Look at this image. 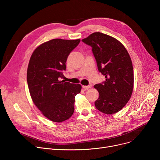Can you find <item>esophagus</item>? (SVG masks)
Instances as JSON below:
<instances>
[{"label": "esophagus", "mask_w": 160, "mask_h": 160, "mask_svg": "<svg viewBox=\"0 0 160 160\" xmlns=\"http://www.w3.org/2000/svg\"><path fill=\"white\" fill-rule=\"evenodd\" d=\"M82 88L84 89H88L89 88H91V85H89V86H82Z\"/></svg>", "instance_id": "esophagus-1"}]
</instances>
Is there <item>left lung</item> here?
<instances>
[{
    "mask_svg": "<svg viewBox=\"0 0 160 160\" xmlns=\"http://www.w3.org/2000/svg\"><path fill=\"white\" fill-rule=\"evenodd\" d=\"M82 41L92 47L98 69L106 78L94 86L99 93L95 107L105 114L117 113L129 101L133 88V65L127 50L117 39L100 32Z\"/></svg>",
    "mask_w": 160,
    "mask_h": 160,
    "instance_id": "8db88e82",
    "label": "left lung"
}]
</instances>
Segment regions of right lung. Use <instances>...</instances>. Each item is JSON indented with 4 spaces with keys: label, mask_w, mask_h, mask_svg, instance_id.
<instances>
[{
    "label": "right lung",
    "mask_w": 160,
    "mask_h": 160,
    "mask_svg": "<svg viewBox=\"0 0 160 160\" xmlns=\"http://www.w3.org/2000/svg\"><path fill=\"white\" fill-rule=\"evenodd\" d=\"M80 39H54L39 45L30 57L27 83L32 101L41 113L56 122L72 115L75 96L80 93L79 83L60 80L66 69V61Z\"/></svg>",
    "instance_id": "right-lung-1"
}]
</instances>
